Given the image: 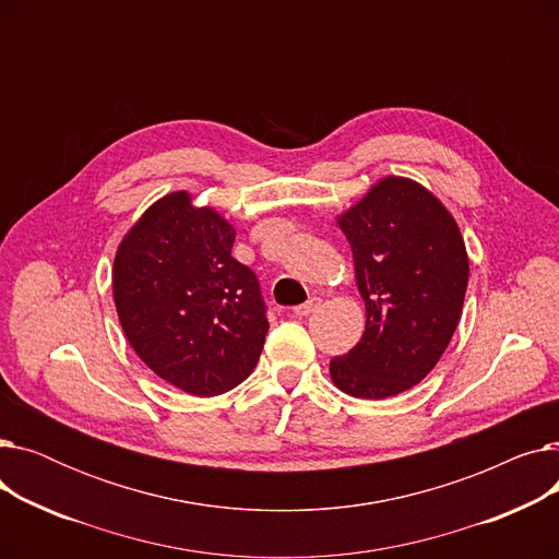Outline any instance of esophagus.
I'll list each match as a JSON object with an SVG mask.
<instances>
[{
  "mask_svg": "<svg viewBox=\"0 0 559 559\" xmlns=\"http://www.w3.org/2000/svg\"><path fill=\"white\" fill-rule=\"evenodd\" d=\"M319 306H321V299H319V297H312L308 304L297 306V308H295V314H297V317H308V314L314 312Z\"/></svg>",
  "mask_w": 559,
  "mask_h": 559,
  "instance_id": "1",
  "label": "esophagus"
}]
</instances>
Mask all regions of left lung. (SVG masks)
<instances>
[{
  "label": "left lung",
  "instance_id": "left-lung-1",
  "mask_svg": "<svg viewBox=\"0 0 559 559\" xmlns=\"http://www.w3.org/2000/svg\"><path fill=\"white\" fill-rule=\"evenodd\" d=\"M354 251L367 324L346 356L331 360L337 390L396 396L435 369L457 329L468 255L455 217L421 183L385 176L335 217Z\"/></svg>",
  "mask_w": 559,
  "mask_h": 559
}]
</instances>
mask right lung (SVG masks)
Here are the masks:
<instances>
[{"label":"right lung","mask_w":559,"mask_h":559,"mask_svg":"<svg viewBox=\"0 0 559 559\" xmlns=\"http://www.w3.org/2000/svg\"><path fill=\"white\" fill-rule=\"evenodd\" d=\"M233 224L176 190L142 213L112 262V299L138 358L192 396L253 371L270 321L255 274L230 255Z\"/></svg>","instance_id":"right-lung-1"}]
</instances>
